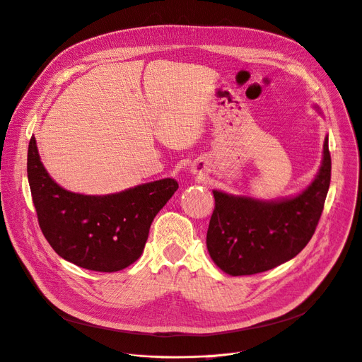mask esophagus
<instances>
[{"label":"esophagus","mask_w":362,"mask_h":362,"mask_svg":"<svg viewBox=\"0 0 362 362\" xmlns=\"http://www.w3.org/2000/svg\"><path fill=\"white\" fill-rule=\"evenodd\" d=\"M192 172H193V175H201L204 172V166H202V164L196 163V164H193V166H192Z\"/></svg>","instance_id":"esophagus-1"}]
</instances>
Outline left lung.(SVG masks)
I'll return each mask as SVG.
<instances>
[{
    "instance_id": "1",
    "label": "left lung",
    "mask_w": 362,
    "mask_h": 362,
    "mask_svg": "<svg viewBox=\"0 0 362 362\" xmlns=\"http://www.w3.org/2000/svg\"><path fill=\"white\" fill-rule=\"evenodd\" d=\"M329 183L331 153L325 137L320 169L298 196L259 201L214 190L206 247L215 264L229 276H250L298 255L315 234Z\"/></svg>"
}]
</instances>
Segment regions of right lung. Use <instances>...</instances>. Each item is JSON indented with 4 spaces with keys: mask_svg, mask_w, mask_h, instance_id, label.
Wrapping results in <instances>:
<instances>
[{
    "mask_svg": "<svg viewBox=\"0 0 362 362\" xmlns=\"http://www.w3.org/2000/svg\"><path fill=\"white\" fill-rule=\"evenodd\" d=\"M27 177L52 248L82 269L103 273L119 272L140 258L154 216L179 187L175 179H161L104 196L69 192L46 172L35 137L28 143Z\"/></svg>",
    "mask_w": 362,
    "mask_h": 362,
    "instance_id": "obj_1",
    "label": "right lung"
}]
</instances>
